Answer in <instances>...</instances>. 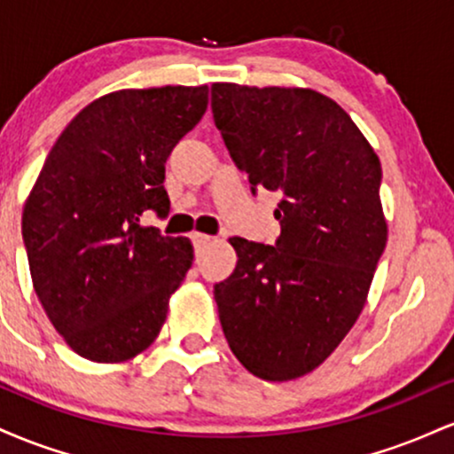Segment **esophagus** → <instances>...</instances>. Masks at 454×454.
<instances>
[{
	"label": "esophagus",
	"instance_id": "1",
	"mask_svg": "<svg viewBox=\"0 0 454 454\" xmlns=\"http://www.w3.org/2000/svg\"><path fill=\"white\" fill-rule=\"evenodd\" d=\"M192 241H194L196 249H202L205 245H209L213 241V237H211V234H205V232H194V234H192Z\"/></svg>",
	"mask_w": 454,
	"mask_h": 454
}]
</instances>
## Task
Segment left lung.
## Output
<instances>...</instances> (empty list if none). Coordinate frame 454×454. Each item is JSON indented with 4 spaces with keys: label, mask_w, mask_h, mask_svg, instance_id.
<instances>
[{
    "label": "left lung",
    "mask_w": 454,
    "mask_h": 454,
    "mask_svg": "<svg viewBox=\"0 0 454 454\" xmlns=\"http://www.w3.org/2000/svg\"><path fill=\"white\" fill-rule=\"evenodd\" d=\"M211 108L252 192L281 196L278 243L231 239L237 269L213 290L223 335L249 373L296 380L367 303L388 239L382 166L350 114L307 87L213 82Z\"/></svg>",
    "instance_id": "8db88e82"
}]
</instances>
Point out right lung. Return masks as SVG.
<instances>
[{"label": "right lung", "instance_id": "right-lung-1", "mask_svg": "<svg viewBox=\"0 0 454 454\" xmlns=\"http://www.w3.org/2000/svg\"><path fill=\"white\" fill-rule=\"evenodd\" d=\"M207 104V85L98 98L67 123L25 200L34 290L55 331L87 361H129L164 326L194 247L140 217L168 213L166 160Z\"/></svg>", "mask_w": 454, "mask_h": 454}]
</instances>
